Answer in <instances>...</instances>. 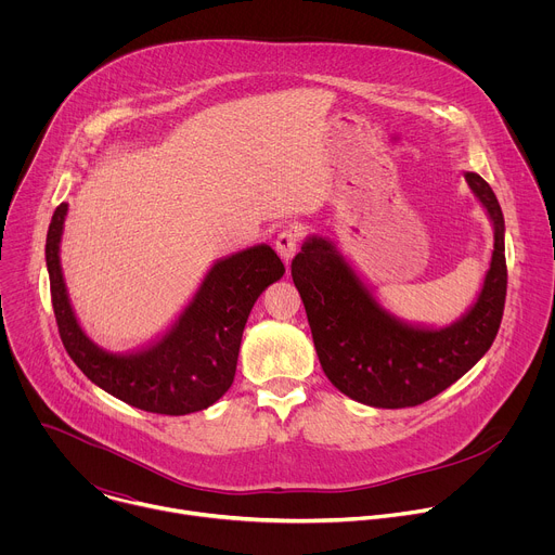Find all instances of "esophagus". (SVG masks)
I'll return each instance as SVG.
<instances>
[{"instance_id": "1", "label": "esophagus", "mask_w": 555, "mask_h": 555, "mask_svg": "<svg viewBox=\"0 0 555 555\" xmlns=\"http://www.w3.org/2000/svg\"><path fill=\"white\" fill-rule=\"evenodd\" d=\"M300 236H302V228H300V225H287V228H283V230L276 234L274 246H276V253L281 255V259H283L285 263H289L292 257L296 255Z\"/></svg>"}]
</instances>
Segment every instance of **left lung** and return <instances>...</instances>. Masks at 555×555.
Returning <instances> with one entry per match:
<instances>
[{
    "mask_svg": "<svg viewBox=\"0 0 555 555\" xmlns=\"http://www.w3.org/2000/svg\"><path fill=\"white\" fill-rule=\"evenodd\" d=\"M465 180L494 223V255L477 302L446 330H417L390 319L323 236H311L292 259L321 366L351 400L375 409L424 404L492 347L507 296L505 223L490 184L477 173H465Z\"/></svg>",
    "mask_w": 555,
    "mask_h": 555,
    "instance_id": "left-lung-1",
    "label": "left lung"
}]
</instances>
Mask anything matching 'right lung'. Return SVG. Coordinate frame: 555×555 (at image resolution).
<instances>
[{
    "instance_id": "add662e5",
    "label": "right lung",
    "mask_w": 555,
    "mask_h": 555,
    "mask_svg": "<svg viewBox=\"0 0 555 555\" xmlns=\"http://www.w3.org/2000/svg\"><path fill=\"white\" fill-rule=\"evenodd\" d=\"M67 204H59L46 240V263L59 336L67 356L114 398L160 415L208 409L230 388L244 327L261 292L285 274L276 253L261 244L217 261L176 325L133 356L99 349L78 327L67 300L59 242Z\"/></svg>"
}]
</instances>
